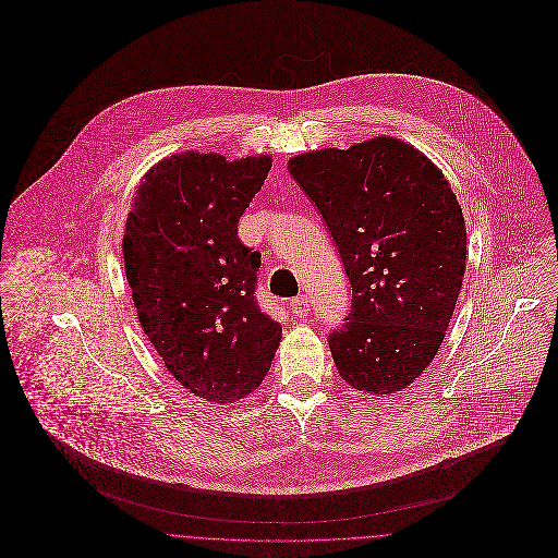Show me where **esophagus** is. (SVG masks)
<instances>
[{
  "label": "esophagus",
  "instance_id": "esophagus-1",
  "mask_svg": "<svg viewBox=\"0 0 558 558\" xmlns=\"http://www.w3.org/2000/svg\"><path fill=\"white\" fill-rule=\"evenodd\" d=\"M310 307H312V299L305 296V294L292 299V303H290V310H292V314H296V316H307V314H310Z\"/></svg>",
  "mask_w": 558,
  "mask_h": 558
}]
</instances>
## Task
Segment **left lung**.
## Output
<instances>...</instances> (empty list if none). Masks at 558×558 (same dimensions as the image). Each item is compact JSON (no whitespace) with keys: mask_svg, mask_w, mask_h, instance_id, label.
<instances>
[{"mask_svg":"<svg viewBox=\"0 0 558 558\" xmlns=\"http://www.w3.org/2000/svg\"><path fill=\"white\" fill-rule=\"evenodd\" d=\"M343 262L352 305L328 335L356 391L405 389L436 356L466 268V228L442 171L412 146L376 137L288 162Z\"/></svg>","mask_w":558,"mask_h":558,"instance_id":"1","label":"left lung"}]
</instances>
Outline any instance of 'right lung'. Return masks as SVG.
<instances>
[{
    "label": "right lung",
    "instance_id": "add662e5",
    "mask_svg": "<svg viewBox=\"0 0 558 558\" xmlns=\"http://www.w3.org/2000/svg\"><path fill=\"white\" fill-rule=\"evenodd\" d=\"M268 171L266 155L162 159L126 219L124 268L144 332L169 374L215 403L253 393L281 341V324L255 301L262 255L239 239Z\"/></svg>",
    "mask_w": 558,
    "mask_h": 558
}]
</instances>
